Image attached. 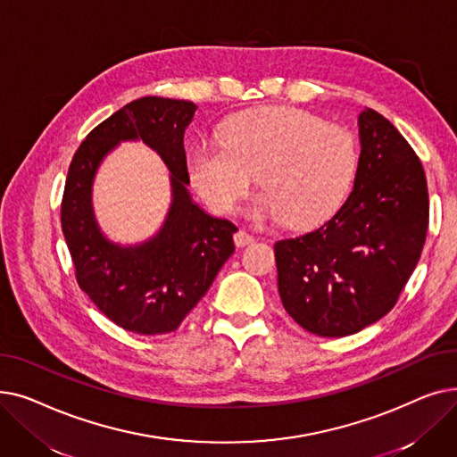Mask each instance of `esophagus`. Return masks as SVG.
I'll list each match as a JSON object with an SVG mask.
<instances>
[{"instance_id": "obj_1", "label": "esophagus", "mask_w": 457, "mask_h": 457, "mask_svg": "<svg viewBox=\"0 0 457 457\" xmlns=\"http://www.w3.org/2000/svg\"><path fill=\"white\" fill-rule=\"evenodd\" d=\"M233 241L237 246H248L253 243V235H250L248 231L245 229H238L235 235H233Z\"/></svg>"}]
</instances>
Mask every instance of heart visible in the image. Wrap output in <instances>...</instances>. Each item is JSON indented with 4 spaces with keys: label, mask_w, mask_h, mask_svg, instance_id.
Segmentation results:
<instances>
[{
    "label": "heart",
    "mask_w": 457,
    "mask_h": 457,
    "mask_svg": "<svg viewBox=\"0 0 457 457\" xmlns=\"http://www.w3.org/2000/svg\"><path fill=\"white\" fill-rule=\"evenodd\" d=\"M188 176L205 204L231 212L259 172L250 205L255 219H283L296 229L326 222L343 205L357 172L353 135L295 107L238 112L222 140H200L188 152Z\"/></svg>",
    "instance_id": "1"
}]
</instances>
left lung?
Listing matches in <instances>:
<instances>
[{"instance_id":"left-lung-1","label":"left lung","mask_w":457,"mask_h":457,"mask_svg":"<svg viewBox=\"0 0 457 457\" xmlns=\"http://www.w3.org/2000/svg\"><path fill=\"white\" fill-rule=\"evenodd\" d=\"M353 190L315 231L274 245L278 289L296 324L346 337L396 305L420 259L429 200L420 159L374 109L359 114Z\"/></svg>"}]
</instances>
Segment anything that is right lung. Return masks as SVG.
<instances>
[{
    "mask_svg": "<svg viewBox=\"0 0 457 457\" xmlns=\"http://www.w3.org/2000/svg\"><path fill=\"white\" fill-rule=\"evenodd\" d=\"M196 105L185 100H135L96 126L70 162L61 226L79 289L116 326L140 335L179 328L235 252L237 226L212 219L188 198L183 133ZM142 137L173 172L175 202L157 237L137 249L107 244L93 222L89 185L118 139Z\"/></svg>",
    "mask_w": 457,
    "mask_h": 457,
    "instance_id": "right-lung-1",
    "label": "right lung"
}]
</instances>
